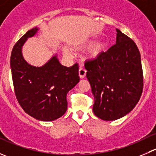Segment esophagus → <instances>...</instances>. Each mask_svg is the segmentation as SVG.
<instances>
[{
	"label": "esophagus",
	"instance_id": "1",
	"mask_svg": "<svg viewBox=\"0 0 156 156\" xmlns=\"http://www.w3.org/2000/svg\"><path fill=\"white\" fill-rule=\"evenodd\" d=\"M86 69L83 67H80L79 70H78V74H79V76L81 78H84L86 75Z\"/></svg>",
	"mask_w": 156,
	"mask_h": 156
}]
</instances>
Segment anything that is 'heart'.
I'll return each mask as SVG.
<instances>
[{
	"label": "heart",
	"instance_id": "b5f03b06",
	"mask_svg": "<svg viewBox=\"0 0 156 156\" xmlns=\"http://www.w3.org/2000/svg\"><path fill=\"white\" fill-rule=\"evenodd\" d=\"M94 41H90L89 43V45H91L93 43H94ZM106 47H107V44H106V41H101L97 42V44L94 45L92 47V48L90 49L89 52V56L90 58H97L103 53V51H105ZM64 53H65L66 56H70L72 55V52L67 48H64Z\"/></svg>",
	"mask_w": 156,
	"mask_h": 156
}]
</instances>
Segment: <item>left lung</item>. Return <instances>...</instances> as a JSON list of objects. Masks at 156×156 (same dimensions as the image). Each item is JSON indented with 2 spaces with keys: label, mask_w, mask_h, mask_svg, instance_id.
<instances>
[{
  "label": "left lung",
  "mask_w": 156,
  "mask_h": 156,
  "mask_svg": "<svg viewBox=\"0 0 156 156\" xmlns=\"http://www.w3.org/2000/svg\"><path fill=\"white\" fill-rule=\"evenodd\" d=\"M116 31V44L84 64L94 97L93 111L104 121L116 120L130 112L144 87L139 50L132 39L119 29Z\"/></svg>",
  "instance_id": "8db88e82"
}]
</instances>
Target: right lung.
I'll return each instance as SVG.
<instances>
[{"instance_id": "add662e5", "label": "right lung", "mask_w": 156, "mask_h": 156, "mask_svg": "<svg viewBox=\"0 0 156 156\" xmlns=\"http://www.w3.org/2000/svg\"><path fill=\"white\" fill-rule=\"evenodd\" d=\"M37 30L35 27L28 31L14 45L10 57L12 78L16 97L23 110L37 120L51 122L66 112L67 94L80 80L78 64L64 66L55 55L41 67L29 65L22 48Z\"/></svg>"}]
</instances>
